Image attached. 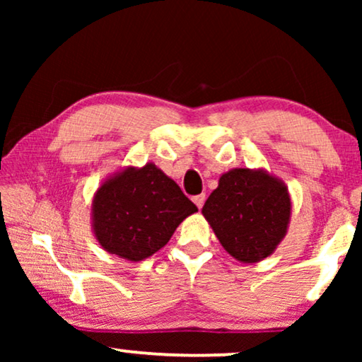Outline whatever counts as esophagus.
I'll use <instances>...</instances> for the list:
<instances>
[{
	"instance_id": "esophagus-1",
	"label": "esophagus",
	"mask_w": 362,
	"mask_h": 362,
	"mask_svg": "<svg viewBox=\"0 0 362 362\" xmlns=\"http://www.w3.org/2000/svg\"><path fill=\"white\" fill-rule=\"evenodd\" d=\"M192 201H194V204L197 206V207H199V209H201V207L202 206H204V201H206V194H199V196H194V197H192Z\"/></svg>"
}]
</instances>
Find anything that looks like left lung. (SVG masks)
Instances as JSON below:
<instances>
[{
	"mask_svg": "<svg viewBox=\"0 0 362 362\" xmlns=\"http://www.w3.org/2000/svg\"><path fill=\"white\" fill-rule=\"evenodd\" d=\"M202 216L227 254L242 264H255L274 254L286 235L288 187L264 168H234L219 177Z\"/></svg>",
	"mask_w": 362,
	"mask_h": 362,
	"instance_id": "8db88e82",
	"label": "left lung"
}]
</instances>
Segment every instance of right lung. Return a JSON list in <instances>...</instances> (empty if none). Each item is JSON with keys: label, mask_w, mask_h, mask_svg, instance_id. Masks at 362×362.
Returning <instances> with one entry per match:
<instances>
[{"label": "right lung", "mask_w": 362, "mask_h": 362, "mask_svg": "<svg viewBox=\"0 0 362 362\" xmlns=\"http://www.w3.org/2000/svg\"><path fill=\"white\" fill-rule=\"evenodd\" d=\"M197 207L155 163L127 166L98 186L92 199V230L108 254L145 260L170 242Z\"/></svg>", "instance_id": "right-lung-1"}]
</instances>
